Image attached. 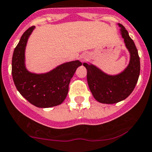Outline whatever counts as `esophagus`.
I'll return each instance as SVG.
<instances>
[{"label": "esophagus", "instance_id": "34e87169", "mask_svg": "<svg viewBox=\"0 0 152 152\" xmlns=\"http://www.w3.org/2000/svg\"><path fill=\"white\" fill-rule=\"evenodd\" d=\"M87 58H88V55L86 54H83L80 56V59H81V61H83V62L86 61V60H87Z\"/></svg>", "mask_w": 152, "mask_h": 152}]
</instances>
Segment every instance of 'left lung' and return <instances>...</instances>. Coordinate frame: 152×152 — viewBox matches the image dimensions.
<instances>
[{"label": "left lung", "instance_id": "1", "mask_svg": "<svg viewBox=\"0 0 152 152\" xmlns=\"http://www.w3.org/2000/svg\"><path fill=\"white\" fill-rule=\"evenodd\" d=\"M120 34L130 54L129 63L124 71L109 75L96 66L86 63L87 82L93 97L100 103L115 104L126 99L133 91L140 73V60L135 43L123 25L118 23Z\"/></svg>", "mask_w": 152, "mask_h": 152}]
</instances>
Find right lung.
Listing matches in <instances>:
<instances>
[{"label":"right lung","instance_id":"right-lung-1","mask_svg":"<svg viewBox=\"0 0 152 152\" xmlns=\"http://www.w3.org/2000/svg\"><path fill=\"white\" fill-rule=\"evenodd\" d=\"M35 28H28L15 48L12 57V76L16 89L22 96L35 107L47 108L61 104L65 100L70 79L83 64L73 61L61 64L45 73L29 72L26 67L25 50Z\"/></svg>","mask_w":152,"mask_h":152}]
</instances>
